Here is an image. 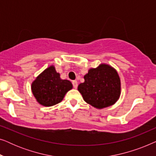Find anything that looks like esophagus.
Segmentation results:
<instances>
[{
	"mask_svg": "<svg viewBox=\"0 0 156 156\" xmlns=\"http://www.w3.org/2000/svg\"><path fill=\"white\" fill-rule=\"evenodd\" d=\"M72 85H73V87L74 89H76V88H77V87H78V83L76 80L72 81Z\"/></svg>",
	"mask_w": 156,
	"mask_h": 156,
	"instance_id": "1",
	"label": "esophagus"
}]
</instances>
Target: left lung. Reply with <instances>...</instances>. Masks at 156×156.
Here are the masks:
<instances>
[{
  "label": "left lung",
  "mask_w": 156,
  "mask_h": 156,
  "mask_svg": "<svg viewBox=\"0 0 156 156\" xmlns=\"http://www.w3.org/2000/svg\"><path fill=\"white\" fill-rule=\"evenodd\" d=\"M84 82L78 86V90L87 103L97 108L112 106L119 99L121 82L114 68L107 65L90 69L84 76Z\"/></svg>",
  "instance_id": "8db88e82"
}]
</instances>
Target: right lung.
<instances>
[{"mask_svg": "<svg viewBox=\"0 0 156 156\" xmlns=\"http://www.w3.org/2000/svg\"><path fill=\"white\" fill-rule=\"evenodd\" d=\"M31 88L37 102L44 106H51L63 99L66 93L72 89V84L69 80H61L55 67L50 66L36 78Z\"/></svg>", "mask_w": 156, "mask_h": 156, "instance_id": "1", "label": "right lung"}]
</instances>
